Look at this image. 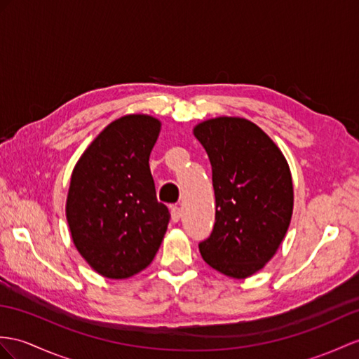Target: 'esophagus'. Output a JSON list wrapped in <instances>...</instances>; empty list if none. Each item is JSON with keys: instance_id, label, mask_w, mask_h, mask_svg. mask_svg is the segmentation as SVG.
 I'll use <instances>...</instances> for the list:
<instances>
[{"instance_id": "34e87169", "label": "esophagus", "mask_w": 359, "mask_h": 359, "mask_svg": "<svg viewBox=\"0 0 359 359\" xmlns=\"http://www.w3.org/2000/svg\"><path fill=\"white\" fill-rule=\"evenodd\" d=\"M170 216H172V221H173V222H178V221H180L181 210H180L178 205H173V207L170 208Z\"/></svg>"}]
</instances>
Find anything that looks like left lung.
Here are the masks:
<instances>
[{"label":"left lung","mask_w":359,"mask_h":359,"mask_svg":"<svg viewBox=\"0 0 359 359\" xmlns=\"http://www.w3.org/2000/svg\"><path fill=\"white\" fill-rule=\"evenodd\" d=\"M212 164L216 216L201 256L219 273L245 278L276 255L291 222L294 190L283 154L264 130L239 117L194 129Z\"/></svg>","instance_id":"8db88e82"}]
</instances>
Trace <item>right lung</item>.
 I'll return each mask as SVG.
<instances>
[{"instance_id":"obj_1","label":"right lung","mask_w":359,"mask_h":359,"mask_svg":"<svg viewBox=\"0 0 359 359\" xmlns=\"http://www.w3.org/2000/svg\"><path fill=\"white\" fill-rule=\"evenodd\" d=\"M156 118L134 114L104 128L77 161L67 221L77 251L100 276L128 278L154 260L170 221L158 203L149 155Z\"/></svg>"}]
</instances>
